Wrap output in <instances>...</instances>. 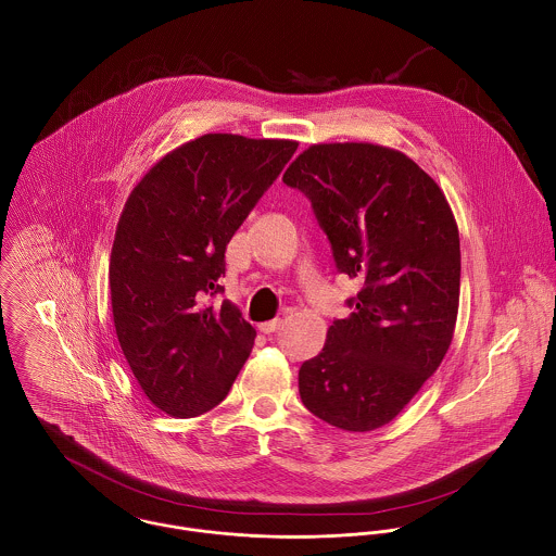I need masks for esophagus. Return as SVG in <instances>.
<instances>
[{"label":"esophagus","instance_id":"obj_1","mask_svg":"<svg viewBox=\"0 0 556 556\" xmlns=\"http://www.w3.org/2000/svg\"><path fill=\"white\" fill-rule=\"evenodd\" d=\"M282 327V318H274V320H265V323H261L258 325V329L263 331V333H274V331H278Z\"/></svg>","mask_w":556,"mask_h":556}]
</instances>
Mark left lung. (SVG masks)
<instances>
[{"label":"left lung","mask_w":556,"mask_h":556,"mask_svg":"<svg viewBox=\"0 0 556 556\" xmlns=\"http://www.w3.org/2000/svg\"><path fill=\"white\" fill-rule=\"evenodd\" d=\"M282 181L304 192L340 274L362 289L317 357L300 396L318 419L351 432L390 424L441 366L458 317L460 238L437 181L402 152L320 143Z\"/></svg>","instance_id":"obj_1"}]
</instances>
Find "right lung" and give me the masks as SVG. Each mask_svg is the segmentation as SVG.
I'll return each instance as SVG.
<instances>
[{
	"label": "right lung",
	"instance_id": "obj_1",
	"mask_svg": "<svg viewBox=\"0 0 556 556\" xmlns=\"http://www.w3.org/2000/svg\"><path fill=\"white\" fill-rule=\"evenodd\" d=\"M298 143L203 135L156 162L130 192L111 250L119 346L146 396L173 417L220 404L254 344L225 293L227 243Z\"/></svg>",
	"mask_w": 556,
	"mask_h": 556
}]
</instances>
